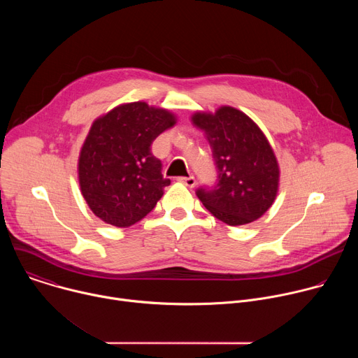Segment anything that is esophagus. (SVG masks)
<instances>
[{"mask_svg": "<svg viewBox=\"0 0 358 358\" xmlns=\"http://www.w3.org/2000/svg\"><path fill=\"white\" fill-rule=\"evenodd\" d=\"M178 181H180V182H182L184 185L189 187V188L195 187V178H194L192 176H189V177H180V178H178Z\"/></svg>", "mask_w": 358, "mask_h": 358, "instance_id": "obj_1", "label": "esophagus"}]
</instances>
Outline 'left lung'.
<instances>
[{"instance_id": "1", "label": "left lung", "mask_w": 358, "mask_h": 358, "mask_svg": "<svg viewBox=\"0 0 358 358\" xmlns=\"http://www.w3.org/2000/svg\"><path fill=\"white\" fill-rule=\"evenodd\" d=\"M191 120L206 133L218 169L215 187L196 189L203 207L231 227L261 218L272 207L280 177L264 131L231 106H221L215 113L196 112Z\"/></svg>"}]
</instances>
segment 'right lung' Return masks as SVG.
I'll return each mask as SVG.
<instances>
[{
    "instance_id": "right-lung-1",
    "label": "right lung",
    "mask_w": 358,
    "mask_h": 358,
    "mask_svg": "<svg viewBox=\"0 0 358 358\" xmlns=\"http://www.w3.org/2000/svg\"><path fill=\"white\" fill-rule=\"evenodd\" d=\"M176 123L174 113L145 101L119 105L93 122L79 152L78 177L97 218L127 228L156 207L170 180L151 143Z\"/></svg>"
}]
</instances>
